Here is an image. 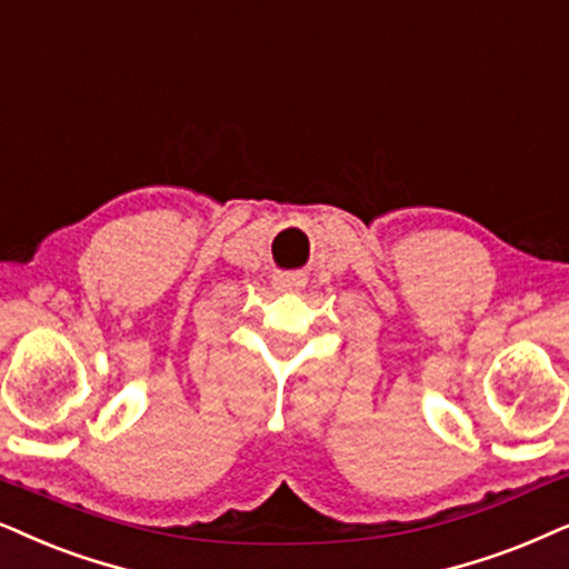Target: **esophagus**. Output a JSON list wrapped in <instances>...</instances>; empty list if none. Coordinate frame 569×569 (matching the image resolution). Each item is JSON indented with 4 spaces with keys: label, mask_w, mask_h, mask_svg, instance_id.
Instances as JSON below:
<instances>
[{
    "label": "esophagus",
    "mask_w": 569,
    "mask_h": 569,
    "mask_svg": "<svg viewBox=\"0 0 569 569\" xmlns=\"http://www.w3.org/2000/svg\"><path fill=\"white\" fill-rule=\"evenodd\" d=\"M274 287L279 292H300L306 287V277L295 274V271H287V274L274 277Z\"/></svg>",
    "instance_id": "1"
}]
</instances>
